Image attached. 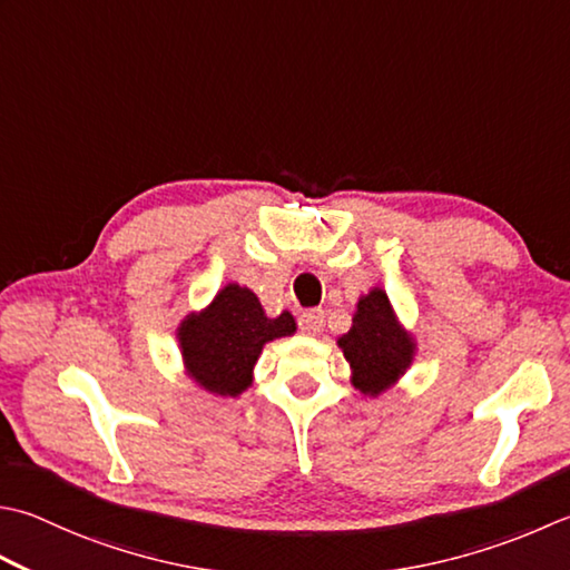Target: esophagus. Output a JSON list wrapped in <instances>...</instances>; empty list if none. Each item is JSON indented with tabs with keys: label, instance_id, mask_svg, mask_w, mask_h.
<instances>
[{
	"label": "esophagus",
	"instance_id": "esophagus-1",
	"mask_svg": "<svg viewBox=\"0 0 570 570\" xmlns=\"http://www.w3.org/2000/svg\"><path fill=\"white\" fill-rule=\"evenodd\" d=\"M298 328H301V333H306V336H318V333L323 331V311L321 308L304 311L298 318Z\"/></svg>",
	"mask_w": 570,
	"mask_h": 570
}]
</instances>
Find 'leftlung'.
Listing matches in <instances>:
<instances>
[{
    "mask_svg": "<svg viewBox=\"0 0 570 570\" xmlns=\"http://www.w3.org/2000/svg\"><path fill=\"white\" fill-rule=\"evenodd\" d=\"M338 345L353 367V385L363 395H377L393 385L415 353V343L400 328L383 288H373L358 301L353 326Z\"/></svg>",
    "mask_w": 570,
    "mask_h": 570,
    "instance_id": "obj_1",
    "label": "left lung"
}]
</instances>
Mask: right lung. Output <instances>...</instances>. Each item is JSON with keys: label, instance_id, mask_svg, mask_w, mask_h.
Masks as SVG:
<instances>
[{"label": "right lung", "instance_id": "add662e5", "mask_svg": "<svg viewBox=\"0 0 570 570\" xmlns=\"http://www.w3.org/2000/svg\"><path fill=\"white\" fill-rule=\"evenodd\" d=\"M294 331L296 321L288 311L269 318L256 294L229 284L203 314L183 321V358L195 383L215 395L234 397L252 385L264 343L292 336Z\"/></svg>", "mask_w": 570, "mask_h": 570}]
</instances>
